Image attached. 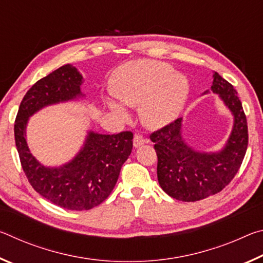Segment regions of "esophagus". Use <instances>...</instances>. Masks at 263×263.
I'll return each mask as SVG.
<instances>
[{
	"mask_svg": "<svg viewBox=\"0 0 263 263\" xmlns=\"http://www.w3.org/2000/svg\"><path fill=\"white\" fill-rule=\"evenodd\" d=\"M146 142H147V139L144 136L136 133L135 138H133V145H135V147H140V146L146 144Z\"/></svg>",
	"mask_w": 263,
	"mask_h": 263,
	"instance_id": "1",
	"label": "esophagus"
}]
</instances>
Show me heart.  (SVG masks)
I'll use <instances>...</instances> for the list:
<instances>
[{"instance_id": "obj_1", "label": "heart", "mask_w": 263, "mask_h": 263, "mask_svg": "<svg viewBox=\"0 0 263 263\" xmlns=\"http://www.w3.org/2000/svg\"><path fill=\"white\" fill-rule=\"evenodd\" d=\"M115 96L128 106H140L142 121L147 125H166L183 108L189 92L184 75L174 73L172 66L154 60L132 62L119 72ZM116 112L125 117L121 105L111 103Z\"/></svg>"}]
</instances>
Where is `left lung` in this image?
Here are the masks:
<instances>
[{"label": "left lung", "mask_w": 263, "mask_h": 263, "mask_svg": "<svg viewBox=\"0 0 263 263\" xmlns=\"http://www.w3.org/2000/svg\"><path fill=\"white\" fill-rule=\"evenodd\" d=\"M211 89L234 116L232 133L219 153L197 152L186 145L181 136V118L149 136L155 142L159 183L177 201L196 202L220 193L233 180L246 154L247 119L237 90L217 72Z\"/></svg>", "instance_id": "obj_1"}]
</instances>
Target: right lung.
Listing matches in <instances>:
<instances>
[{
    "label": "right lung",
    "instance_id": "right-lung-1",
    "mask_svg": "<svg viewBox=\"0 0 263 263\" xmlns=\"http://www.w3.org/2000/svg\"><path fill=\"white\" fill-rule=\"evenodd\" d=\"M81 83V74L70 65L41 79L22 100L14 127L22 168L32 188L55 205L77 211L90 210L108 198L131 154L133 133L89 132L86 144L72 161L59 168H47L30 153L25 127L30 116L44 106L82 96Z\"/></svg>",
    "mask_w": 263,
    "mask_h": 263
}]
</instances>
